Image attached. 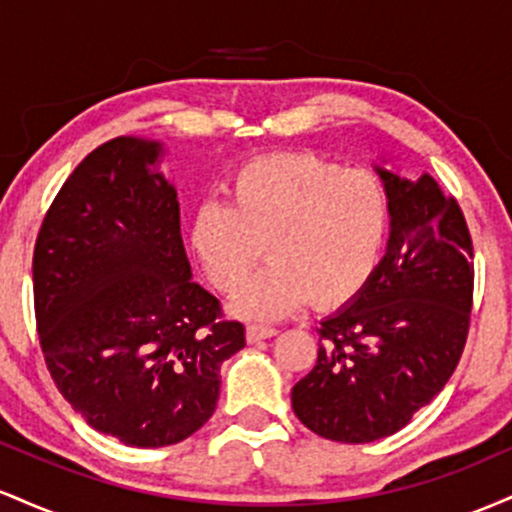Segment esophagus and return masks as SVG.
<instances>
[{"mask_svg":"<svg viewBox=\"0 0 512 512\" xmlns=\"http://www.w3.org/2000/svg\"><path fill=\"white\" fill-rule=\"evenodd\" d=\"M274 334H276L274 327H264V325H250V327H248V332H245V339H248L250 344H257V342H262V339H269V337H274Z\"/></svg>","mask_w":512,"mask_h":512,"instance_id":"obj_1","label":"esophagus"}]
</instances>
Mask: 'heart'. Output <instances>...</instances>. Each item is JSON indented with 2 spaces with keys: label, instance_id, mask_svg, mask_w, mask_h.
Listing matches in <instances>:
<instances>
[{
  "label": "heart",
  "instance_id": "obj_1",
  "mask_svg": "<svg viewBox=\"0 0 512 512\" xmlns=\"http://www.w3.org/2000/svg\"><path fill=\"white\" fill-rule=\"evenodd\" d=\"M390 231L383 182L313 154L262 156L228 178L226 204L202 202L190 248L216 291L233 293L264 247L273 262L231 308L245 320H281L313 301L332 310L361 296Z\"/></svg>",
  "mask_w": 512,
  "mask_h": 512
}]
</instances>
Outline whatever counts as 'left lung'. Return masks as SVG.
Wrapping results in <instances>:
<instances>
[{
	"label": "left lung",
	"mask_w": 512,
	"mask_h": 512,
	"mask_svg": "<svg viewBox=\"0 0 512 512\" xmlns=\"http://www.w3.org/2000/svg\"><path fill=\"white\" fill-rule=\"evenodd\" d=\"M390 199V240L370 284L320 322L313 370L291 390L303 426L337 443L404 428L460 363L474 293L472 236L455 197L375 166Z\"/></svg>",
	"instance_id": "obj_1"
}]
</instances>
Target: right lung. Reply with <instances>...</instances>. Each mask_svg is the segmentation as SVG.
Here are the masks:
<instances>
[{
  "label": "right lung",
  "mask_w": 512,
  "mask_h": 512,
  "mask_svg": "<svg viewBox=\"0 0 512 512\" xmlns=\"http://www.w3.org/2000/svg\"><path fill=\"white\" fill-rule=\"evenodd\" d=\"M163 146L117 137L69 175L33 252L38 337L57 390L98 433L163 448L214 414L245 327L192 281Z\"/></svg>",
  "instance_id": "1"
}]
</instances>
